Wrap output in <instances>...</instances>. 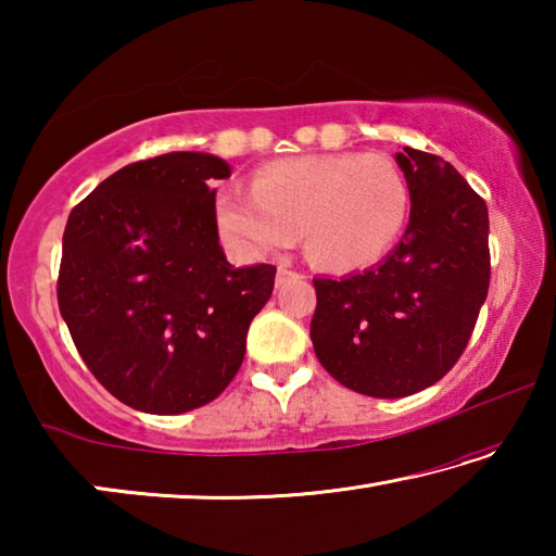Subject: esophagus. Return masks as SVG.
Segmentation results:
<instances>
[{"mask_svg": "<svg viewBox=\"0 0 556 556\" xmlns=\"http://www.w3.org/2000/svg\"><path fill=\"white\" fill-rule=\"evenodd\" d=\"M291 275H294V271L289 269V265H279V269H277V285H281V281H287Z\"/></svg>", "mask_w": 556, "mask_h": 556, "instance_id": "obj_1", "label": "esophagus"}]
</instances>
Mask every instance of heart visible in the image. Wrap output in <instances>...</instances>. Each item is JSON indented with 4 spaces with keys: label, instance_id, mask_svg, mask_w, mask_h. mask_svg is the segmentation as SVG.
<instances>
[{
    "label": "heart",
    "instance_id": "heart-1",
    "mask_svg": "<svg viewBox=\"0 0 556 556\" xmlns=\"http://www.w3.org/2000/svg\"><path fill=\"white\" fill-rule=\"evenodd\" d=\"M215 215L225 238L250 255L291 248L331 271L370 267L404 230L409 188L384 154H312L262 166L250 193L228 188Z\"/></svg>",
    "mask_w": 556,
    "mask_h": 556
}]
</instances>
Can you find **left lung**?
Instances as JSON below:
<instances>
[{"label":"left lung","mask_w":556,"mask_h":556,"mask_svg":"<svg viewBox=\"0 0 556 556\" xmlns=\"http://www.w3.org/2000/svg\"><path fill=\"white\" fill-rule=\"evenodd\" d=\"M409 225L378 267L316 277L318 363L368 397H407L454 368L491 285L488 208L441 156L404 147Z\"/></svg>","instance_id":"obj_1"}]
</instances>
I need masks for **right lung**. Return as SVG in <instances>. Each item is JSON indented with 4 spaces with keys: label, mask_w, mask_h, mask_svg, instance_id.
I'll return each instance as SVG.
<instances>
[{
    "label": "right lung",
    "mask_w": 556,
    "mask_h": 556,
    "mask_svg": "<svg viewBox=\"0 0 556 556\" xmlns=\"http://www.w3.org/2000/svg\"><path fill=\"white\" fill-rule=\"evenodd\" d=\"M228 176L220 156L162 154L119 168L68 215L61 316L131 409L184 414L218 397L275 289L277 267L225 260L211 184Z\"/></svg>",
    "instance_id": "add662e5"
}]
</instances>
